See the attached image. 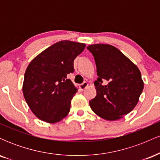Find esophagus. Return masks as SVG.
<instances>
[{"label": "esophagus", "mask_w": 160, "mask_h": 160, "mask_svg": "<svg viewBox=\"0 0 160 160\" xmlns=\"http://www.w3.org/2000/svg\"><path fill=\"white\" fill-rule=\"evenodd\" d=\"M87 86H88L87 82H82V84H80V85H79V88H80V89H81V90H84Z\"/></svg>", "instance_id": "obj_1"}]
</instances>
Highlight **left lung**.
Here are the masks:
<instances>
[{"label": "left lung", "mask_w": 160, "mask_h": 160, "mask_svg": "<svg viewBox=\"0 0 160 160\" xmlns=\"http://www.w3.org/2000/svg\"><path fill=\"white\" fill-rule=\"evenodd\" d=\"M98 79L96 96L89 102L94 113L106 120L122 118L135 108L144 89L140 70L122 52L109 44H92Z\"/></svg>", "instance_id": "left-lung-1"}]
</instances>
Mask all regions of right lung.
I'll return each mask as SVG.
<instances>
[{
	"label": "right lung",
	"instance_id": "1",
	"mask_svg": "<svg viewBox=\"0 0 160 160\" xmlns=\"http://www.w3.org/2000/svg\"><path fill=\"white\" fill-rule=\"evenodd\" d=\"M85 47V43L62 40L40 52L28 65L23 95L40 120L55 123L68 114L78 89L67 75L74 72V60Z\"/></svg>",
	"mask_w": 160,
	"mask_h": 160
}]
</instances>
